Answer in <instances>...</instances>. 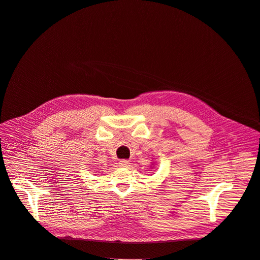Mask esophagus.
<instances>
[{
    "label": "esophagus",
    "instance_id": "34e87169",
    "mask_svg": "<svg viewBox=\"0 0 260 260\" xmlns=\"http://www.w3.org/2000/svg\"><path fill=\"white\" fill-rule=\"evenodd\" d=\"M128 164H129V162H128L127 159H121V160H119V166H120V167H127Z\"/></svg>",
    "mask_w": 260,
    "mask_h": 260
}]
</instances>
